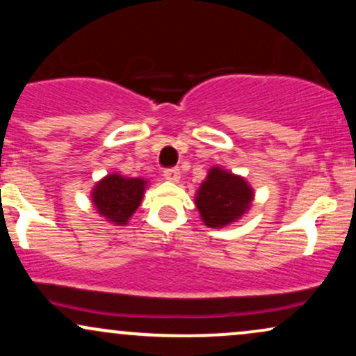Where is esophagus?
I'll list each match as a JSON object with an SVG mask.
<instances>
[{
  "mask_svg": "<svg viewBox=\"0 0 356 356\" xmlns=\"http://www.w3.org/2000/svg\"><path fill=\"white\" fill-rule=\"evenodd\" d=\"M164 177L167 179V181L177 182L179 179H181V169H179V167H170V169H165Z\"/></svg>",
  "mask_w": 356,
  "mask_h": 356,
  "instance_id": "34e87169",
  "label": "esophagus"
}]
</instances>
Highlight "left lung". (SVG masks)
<instances>
[{"label": "left lung", "mask_w": 356, "mask_h": 356, "mask_svg": "<svg viewBox=\"0 0 356 356\" xmlns=\"http://www.w3.org/2000/svg\"><path fill=\"white\" fill-rule=\"evenodd\" d=\"M252 195V189L243 177L214 167L199 187L195 206L204 224L218 229L238 220L249 209Z\"/></svg>", "instance_id": "8db88e82"}]
</instances>
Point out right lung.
<instances>
[{
    "mask_svg": "<svg viewBox=\"0 0 356 356\" xmlns=\"http://www.w3.org/2000/svg\"><path fill=\"white\" fill-rule=\"evenodd\" d=\"M145 184L144 179H129L118 174H110L93 189V204L100 216L117 226H124L140 206Z\"/></svg>",
    "mask_w": 356,
    "mask_h": 356,
    "instance_id": "1",
    "label": "right lung"
}]
</instances>
